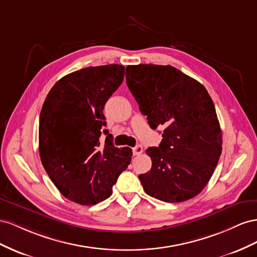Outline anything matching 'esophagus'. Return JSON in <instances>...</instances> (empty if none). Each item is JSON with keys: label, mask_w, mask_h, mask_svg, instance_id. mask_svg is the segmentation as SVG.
Segmentation results:
<instances>
[{"label": "esophagus", "mask_w": 257, "mask_h": 257, "mask_svg": "<svg viewBox=\"0 0 257 257\" xmlns=\"http://www.w3.org/2000/svg\"><path fill=\"white\" fill-rule=\"evenodd\" d=\"M133 153H134L135 156L140 155V154L143 153V148H142L141 145H137V146H135V148L133 149Z\"/></svg>", "instance_id": "1"}]
</instances>
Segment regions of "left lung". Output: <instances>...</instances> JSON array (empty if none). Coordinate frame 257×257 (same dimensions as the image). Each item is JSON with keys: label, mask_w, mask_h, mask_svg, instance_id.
Segmentation results:
<instances>
[{"label": "left lung", "mask_w": 257, "mask_h": 257, "mask_svg": "<svg viewBox=\"0 0 257 257\" xmlns=\"http://www.w3.org/2000/svg\"><path fill=\"white\" fill-rule=\"evenodd\" d=\"M126 82L151 128L165 127L158 148L146 150L152 169L139 175L145 193L165 202L194 198L208 184L222 153L210 94L171 65H128Z\"/></svg>", "instance_id": "8db88e82"}]
</instances>
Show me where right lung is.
Wrapping results in <instances>:
<instances>
[{
    "label": "right lung",
    "instance_id": "right-lung-1",
    "mask_svg": "<svg viewBox=\"0 0 257 257\" xmlns=\"http://www.w3.org/2000/svg\"><path fill=\"white\" fill-rule=\"evenodd\" d=\"M124 75L119 64L90 67L63 76L44 102L39 127L42 164L50 180L69 200L92 206L112 195L133 151L118 149L113 137L100 143L105 126L103 108Z\"/></svg>",
    "mask_w": 257,
    "mask_h": 257
}]
</instances>
